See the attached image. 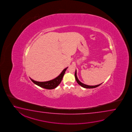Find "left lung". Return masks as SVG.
I'll return each mask as SVG.
<instances>
[{
  "label": "left lung",
  "instance_id": "left-lung-1",
  "mask_svg": "<svg viewBox=\"0 0 132 132\" xmlns=\"http://www.w3.org/2000/svg\"><path fill=\"white\" fill-rule=\"evenodd\" d=\"M75 79H76V81L78 83L79 85H80L82 87H84L85 88H87V89H91V88H96V87H98L99 85H100L102 84L98 85H85L83 83H81L80 81L78 79V78H77V71H75Z\"/></svg>",
  "mask_w": 132,
  "mask_h": 132
}]
</instances>
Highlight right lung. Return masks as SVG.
<instances>
[{"label":"right lung","instance_id":"1","mask_svg":"<svg viewBox=\"0 0 132 132\" xmlns=\"http://www.w3.org/2000/svg\"><path fill=\"white\" fill-rule=\"evenodd\" d=\"M67 68L68 67L63 70L62 72H61V73L57 77H56V78H54L51 80L46 81V82H38V81L34 80L31 78H30V79L35 84H36L40 87H42L46 89H54L60 85V84L62 81L63 77L64 75L65 71L67 69Z\"/></svg>","mask_w":132,"mask_h":132}]
</instances>
